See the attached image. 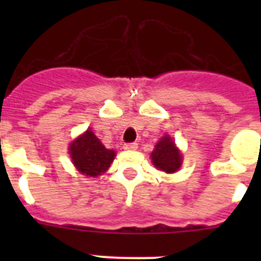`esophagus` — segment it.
<instances>
[{
	"mask_svg": "<svg viewBox=\"0 0 261 261\" xmlns=\"http://www.w3.org/2000/svg\"><path fill=\"white\" fill-rule=\"evenodd\" d=\"M138 147L137 142H129V144H124V149L125 150H136Z\"/></svg>",
	"mask_w": 261,
	"mask_h": 261,
	"instance_id": "esophagus-1",
	"label": "esophagus"
}]
</instances>
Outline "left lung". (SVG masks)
<instances>
[{
    "mask_svg": "<svg viewBox=\"0 0 261 261\" xmlns=\"http://www.w3.org/2000/svg\"><path fill=\"white\" fill-rule=\"evenodd\" d=\"M154 166L165 172H175L181 165V154L175 146L174 141L168 136L161 138L151 153Z\"/></svg>",
    "mask_w": 261,
    "mask_h": 261,
    "instance_id": "1",
    "label": "left lung"
}]
</instances>
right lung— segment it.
Instances as JSON below:
<instances>
[{"instance_id":"1","label":"right lung","mask_w":261,"mask_h":261,"mask_svg":"<svg viewBox=\"0 0 261 261\" xmlns=\"http://www.w3.org/2000/svg\"><path fill=\"white\" fill-rule=\"evenodd\" d=\"M69 150L78 171L89 176L107 171L115 158V151L106 149L90 129L70 145Z\"/></svg>"}]
</instances>
